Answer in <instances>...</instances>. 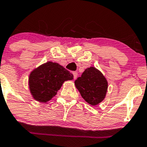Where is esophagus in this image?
Segmentation results:
<instances>
[{"mask_svg":"<svg viewBox=\"0 0 147 147\" xmlns=\"http://www.w3.org/2000/svg\"><path fill=\"white\" fill-rule=\"evenodd\" d=\"M72 74H73L74 79H76L77 77H78V72H72Z\"/></svg>","mask_w":147,"mask_h":147,"instance_id":"esophagus-1","label":"esophagus"}]
</instances>
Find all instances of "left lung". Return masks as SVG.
I'll return each instance as SVG.
<instances>
[{
	"label": "left lung",
	"mask_w": 147,
	"mask_h": 147,
	"mask_svg": "<svg viewBox=\"0 0 147 147\" xmlns=\"http://www.w3.org/2000/svg\"><path fill=\"white\" fill-rule=\"evenodd\" d=\"M75 85L83 99L93 106L103 100L108 90L106 78L94 67L87 68L75 81Z\"/></svg>",
	"instance_id": "1"
}]
</instances>
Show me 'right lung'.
I'll return each mask as SVG.
<instances>
[{
  "label": "right lung",
  "mask_w": 147,
  "mask_h": 147,
  "mask_svg": "<svg viewBox=\"0 0 147 147\" xmlns=\"http://www.w3.org/2000/svg\"><path fill=\"white\" fill-rule=\"evenodd\" d=\"M72 80L73 75L62 65L47 62L31 71L28 87L34 99L47 102L57 95L65 81Z\"/></svg>",
  "instance_id": "add662e5"
}]
</instances>
